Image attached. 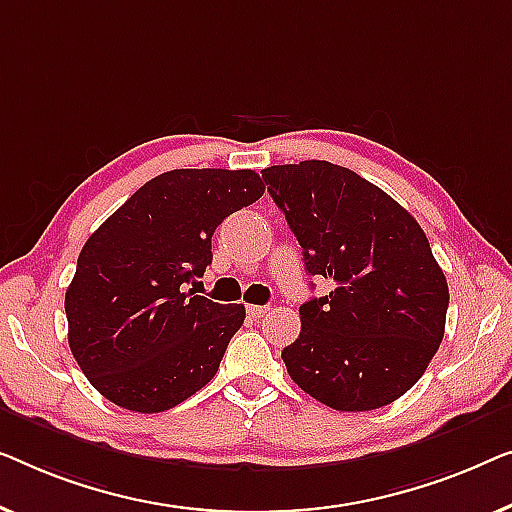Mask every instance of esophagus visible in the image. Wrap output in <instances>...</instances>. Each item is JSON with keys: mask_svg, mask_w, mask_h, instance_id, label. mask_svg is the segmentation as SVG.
Wrapping results in <instances>:
<instances>
[{"mask_svg": "<svg viewBox=\"0 0 512 512\" xmlns=\"http://www.w3.org/2000/svg\"><path fill=\"white\" fill-rule=\"evenodd\" d=\"M246 311H248L250 318H253V320H259V318H264L266 313H269V306H253V304H250V306L246 308Z\"/></svg>", "mask_w": 512, "mask_h": 512, "instance_id": "obj_1", "label": "esophagus"}]
</instances>
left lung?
<instances>
[{"label": "left lung", "mask_w": 512, "mask_h": 512, "mask_svg": "<svg viewBox=\"0 0 512 512\" xmlns=\"http://www.w3.org/2000/svg\"><path fill=\"white\" fill-rule=\"evenodd\" d=\"M269 194L331 292L301 304L287 373L334 410L383 408L427 371L443 341L448 280L406 208L325 160L262 171Z\"/></svg>", "instance_id": "1"}]
</instances>
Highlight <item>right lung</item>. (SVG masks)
Returning <instances> with one entry per match:
<instances>
[{"label": "right lung", "instance_id": "right-lung-1", "mask_svg": "<svg viewBox=\"0 0 512 512\" xmlns=\"http://www.w3.org/2000/svg\"><path fill=\"white\" fill-rule=\"evenodd\" d=\"M262 194L250 169H174L139 187L85 241L64 311L71 355L99 394L134 413H162L215 376L246 308L185 285L211 264L215 227Z\"/></svg>", "mask_w": 512, "mask_h": 512}]
</instances>
